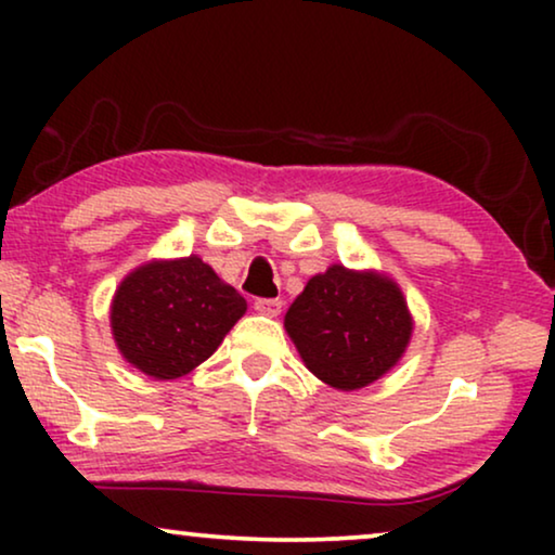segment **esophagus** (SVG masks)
<instances>
[{"mask_svg":"<svg viewBox=\"0 0 555 555\" xmlns=\"http://www.w3.org/2000/svg\"><path fill=\"white\" fill-rule=\"evenodd\" d=\"M255 310H257V313L268 315V318H278L280 310H283V300L260 298V300H255Z\"/></svg>","mask_w":555,"mask_h":555,"instance_id":"1","label":"esophagus"}]
</instances>
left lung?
<instances>
[{"label":"left lung","instance_id":"obj_1","mask_svg":"<svg viewBox=\"0 0 555 555\" xmlns=\"http://www.w3.org/2000/svg\"><path fill=\"white\" fill-rule=\"evenodd\" d=\"M412 328V313L391 278L344 264L310 278L285 313V331L302 363L340 391L363 389L397 366Z\"/></svg>","mask_w":555,"mask_h":555}]
</instances>
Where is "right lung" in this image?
<instances>
[{
  "label": "right lung",
  "mask_w": 555,
  "mask_h": 555,
  "mask_svg": "<svg viewBox=\"0 0 555 555\" xmlns=\"http://www.w3.org/2000/svg\"><path fill=\"white\" fill-rule=\"evenodd\" d=\"M247 300L202 257L151 260L128 272L111 306L124 359L151 378H179L217 351Z\"/></svg>",
  "instance_id": "1"
}]
</instances>
